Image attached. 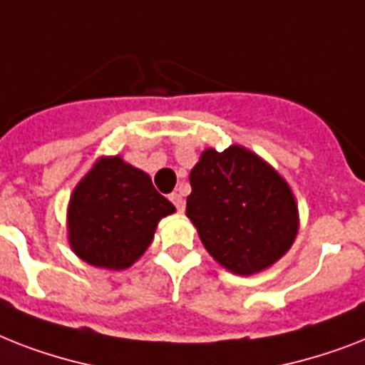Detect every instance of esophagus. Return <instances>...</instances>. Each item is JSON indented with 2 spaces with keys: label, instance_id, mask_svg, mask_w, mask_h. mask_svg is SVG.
Returning <instances> with one entry per match:
<instances>
[{
  "label": "esophagus",
  "instance_id": "1",
  "mask_svg": "<svg viewBox=\"0 0 365 365\" xmlns=\"http://www.w3.org/2000/svg\"><path fill=\"white\" fill-rule=\"evenodd\" d=\"M170 202L176 206L178 212H183V210H185V200H183V197L180 192H173V195H170Z\"/></svg>",
  "mask_w": 365,
  "mask_h": 365
}]
</instances>
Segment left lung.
I'll return each mask as SVG.
<instances>
[{
    "label": "left lung",
    "mask_w": 365,
    "mask_h": 365,
    "mask_svg": "<svg viewBox=\"0 0 365 365\" xmlns=\"http://www.w3.org/2000/svg\"><path fill=\"white\" fill-rule=\"evenodd\" d=\"M187 217L225 269L253 275L292 247L300 213L292 189L269 163L244 146L206 148L189 174Z\"/></svg>",
    "instance_id": "8db88e82"
}]
</instances>
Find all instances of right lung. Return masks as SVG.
Masks as SVG:
<instances>
[{"instance_id": "right-lung-1", "label": "right lung", "mask_w": 365, "mask_h": 365, "mask_svg": "<svg viewBox=\"0 0 365 365\" xmlns=\"http://www.w3.org/2000/svg\"><path fill=\"white\" fill-rule=\"evenodd\" d=\"M174 212L144 170L121 155H103L71 192L67 240L84 262L120 272L140 259L159 221Z\"/></svg>"}]
</instances>
